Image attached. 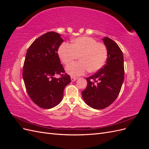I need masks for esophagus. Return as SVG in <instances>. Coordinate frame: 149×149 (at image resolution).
<instances>
[{
	"instance_id": "1",
	"label": "esophagus",
	"mask_w": 149,
	"mask_h": 149,
	"mask_svg": "<svg viewBox=\"0 0 149 149\" xmlns=\"http://www.w3.org/2000/svg\"><path fill=\"white\" fill-rule=\"evenodd\" d=\"M78 78H75V77H71V81L73 82V81H75Z\"/></svg>"
}]
</instances>
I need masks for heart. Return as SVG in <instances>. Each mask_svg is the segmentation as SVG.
Returning a JSON list of instances; mask_svg holds the SVG:
<instances>
[{
  "instance_id": "obj_1",
  "label": "heart",
  "mask_w": 149,
  "mask_h": 149,
  "mask_svg": "<svg viewBox=\"0 0 149 149\" xmlns=\"http://www.w3.org/2000/svg\"><path fill=\"white\" fill-rule=\"evenodd\" d=\"M58 55L65 65H69L79 57L78 63L66 68L68 74L72 76L83 75L89 71L96 73L104 66L107 58V49L102 43L97 42L89 37H81L71 41V45L61 44L58 48Z\"/></svg>"
}]
</instances>
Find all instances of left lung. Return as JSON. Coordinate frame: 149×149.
<instances>
[{
	"label": "left lung",
	"instance_id": "obj_1",
	"mask_svg": "<svg viewBox=\"0 0 149 149\" xmlns=\"http://www.w3.org/2000/svg\"><path fill=\"white\" fill-rule=\"evenodd\" d=\"M107 49L106 65L86 78L88 85L82 91L85 103L95 109H103L118 97L124 79V56L118 45L108 37L102 38Z\"/></svg>",
	"mask_w": 149,
	"mask_h": 149
}]
</instances>
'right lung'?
<instances>
[{
  "label": "right lung",
  "instance_id": "right-lung-1",
  "mask_svg": "<svg viewBox=\"0 0 149 149\" xmlns=\"http://www.w3.org/2000/svg\"><path fill=\"white\" fill-rule=\"evenodd\" d=\"M63 42L59 33L49 31L35 40L26 52L22 74L25 88L31 100L43 109L59 104L71 82L67 74L55 77L65 73L57 53Z\"/></svg>",
  "mask_w": 149,
  "mask_h": 149
}]
</instances>
